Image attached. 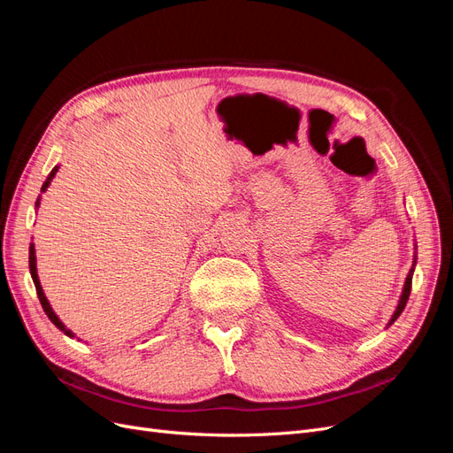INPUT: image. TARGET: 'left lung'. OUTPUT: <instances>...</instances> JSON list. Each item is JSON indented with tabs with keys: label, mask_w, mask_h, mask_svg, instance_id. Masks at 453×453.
Listing matches in <instances>:
<instances>
[{
	"label": "left lung",
	"mask_w": 453,
	"mask_h": 453,
	"mask_svg": "<svg viewBox=\"0 0 453 453\" xmlns=\"http://www.w3.org/2000/svg\"><path fill=\"white\" fill-rule=\"evenodd\" d=\"M414 266H416V258H414V265H412V268H410V272H408L406 281H404V289H403V295H401V300H399V306H396V310H395V313H393V318H391L389 325H393V323L396 321V318H399V315L403 313V310H404V306H406V303H408L410 289H412V276H414Z\"/></svg>",
	"instance_id": "8db88e82"
}]
</instances>
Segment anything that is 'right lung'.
I'll use <instances>...</instances> for the list:
<instances>
[{
  "label": "right lung",
  "mask_w": 453,
  "mask_h": 453,
  "mask_svg": "<svg viewBox=\"0 0 453 453\" xmlns=\"http://www.w3.org/2000/svg\"><path fill=\"white\" fill-rule=\"evenodd\" d=\"M57 172H58V166H54V168H52V172H50V173H49V177H47V181L43 183V187H41V193H45V190L49 188V185H50V181H52V177L57 175ZM39 200H41V196H39V198H37V202H35V208H39ZM30 273H32V280H34V285H35L37 296H39V303H41V306H43L45 313L49 315V319H50L54 325H57L65 336H75V334L70 331V328H67V326L60 321L58 315L52 311V308H50V304H49V300H47V296H45V293H43V287H41V283H39V278H37V266H35V248H34V243H30Z\"/></svg>",
  "instance_id": "obj_1"
}]
</instances>
